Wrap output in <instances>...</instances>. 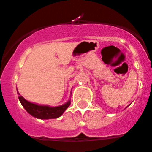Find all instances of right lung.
<instances>
[{
    "mask_svg": "<svg viewBox=\"0 0 152 152\" xmlns=\"http://www.w3.org/2000/svg\"><path fill=\"white\" fill-rule=\"evenodd\" d=\"M17 94L19 95V100L20 101L23 107L25 108V110L30 114L31 116L40 119H49L58 118L62 115L63 113L65 111V110L71 104V100H69L66 103H64L63 105L56 107H49V106L38 105L36 103H31V102L25 100L22 96H20L19 92H17Z\"/></svg>",
    "mask_w": 152,
    "mask_h": 152,
    "instance_id": "add662e5",
    "label": "right lung"
}]
</instances>
